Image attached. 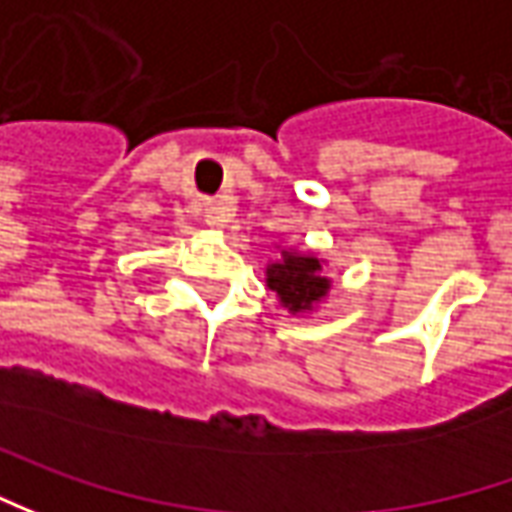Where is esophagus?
I'll use <instances>...</instances> for the list:
<instances>
[{
	"label": "esophagus",
	"mask_w": 512,
	"mask_h": 512,
	"mask_svg": "<svg viewBox=\"0 0 512 512\" xmlns=\"http://www.w3.org/2000/svg\"><path fill=\"white\" fill-rule=\"evenodd\" d=\"M229 218H232L229 203H212V206L206 209V223H209V226H226Z\"/></svg>",
	"instance_id": "1"
}]
</instances>
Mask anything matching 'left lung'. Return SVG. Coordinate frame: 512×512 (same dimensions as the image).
Returning a JSON list of instances; mask_svg holds the SVG:
<instances>
[{"mask_svg":"<svg viewBox=\"0 0 512 512\" xmlns=\"http://www.w3.org/2000/svg\"><path fill=\"white\" fill-rule=\"evenodd\" d=\"M266 286L289 314H311L328 297L331 277L323 274V260L314 252L280 249V257L266 266Z\"/></svg>","mask_w":512,"mask_h":512,"instance_id":"8db88e82","label":"left lung"}]
</instances>
